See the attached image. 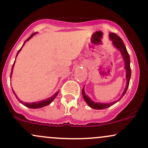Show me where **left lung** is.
Masks as SVG:
<instances>
[{
	"label": "left lung",
	"mask_w": 148,
	"mask_h": 148,
	"mask_svg": "<svg viewBox=\"0 0 148 148\" xmlns=\"http://www.w3.org/2000/svg\"><path fill=\"white\" fill-rule=\"evenodd\" d=\"M109 38L110 40H112V43L114 47L117 49H118L120 51V52L121 53L122 56L123 58L124 62H125V68L126 69V79H127V85L126 87H125V89L124 92H123V95L122 96L119 98L118 100L117 101H113V102L111 103H99V102H95L94 101H92L90 98L88 97L87 95L86 94L84 91V87L82 90V95L83 97H84V99L86 102L87 103V104L90 107H91L92 108H94V109H103V108H106L108 107L111 106L112 105L115 104V103L118 102V101H120L121 99V98L125 95V94L126 93L127 90V88L129 87V84H130V81L131 78V67H130V55H129L128 52H127V50L126 49V47H125V44L122 39L120 38L118 35H117L116 34L113 33H109Z\"/></svg>",
	"instance_id": "1"
}]
</instances>
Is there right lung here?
Returning <instances> with one entry per match:
<instances>
[{
    "instance_id": "1",
    "label": "right lung",
    "mask_w": 148,
    "mask_h": 148,
    "mask_svg": "<svg viewBox=\"0 0 148 148\" xmlns=\"http://www.w3.org/2000/svg\"><path fill=\"white\" fill-rule=\"evenodd\" d=\"M36 33H33V34H32L31 35H30V36L29 37H28V39H27L26 40H25L24 43H23V46H22V47H21V48L19 50H18V51L17 52V54H16V56H17V55H18V53H19L20 51H21V50L22 47H23V46H24V45H25V42H26L27 41H28V40H29L30 39H31L32 37H33V35H35V34H36ZM14 63H15V61H14V64H13L12 67V71H11V74H10V77H12V72H13V68H14ZM12 91H13V90H12ZM13 92H14V95H15V97H16V99H17L18 100V101H19V102H20V103H21L22 104H23V105H24L25 106H27V107H28V108H42V107L46 106H47V105L50 104V103H51L53 101V99H55L56 97V96L58 95V94L59 91L56 92L55 94L53 95H52L51 97L48 98V99H44V100H42V101H37V102H31V103L23 102V101H22L21 100H20L19 99H18V97L16 95V94H15L14 91H13Z\"/></svg>"
}]
</instances>
